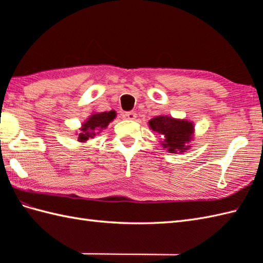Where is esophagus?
Listing matches in <instances>:
<instances>
[{"mask_svg": "<svg viewBox=\"0 0 263 263\" xmlns=\"http://www.w3.org/2000/svg\"><path fill=\"white\" fill-rule=\"evenodd\" d=\"M122 117L125 120H135L137 117V114L135 111H125V113L122 115Z\"/></svg>", "mask_w": 263, "mask_h": 263, "instance_id": "1", "label": "esophagus"}]
</instances>
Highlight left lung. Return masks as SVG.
I'll return each mask as SVG.
<instances>
[{
  "label": "left lung",
  "instance_id": "8db88e82",
  "mask_svg": "<svg viewBox=\"0 0 263 263\" xmlns=\"http://www.w3.org/2000/svg\"><path fill=\"white\" fill-rule=\"evenodd\" d=\"M149 126L155 132H158L164 139L161 143L170 153H184L189 146L185 143L191 141L193 136L192 122L184 120H175L168 116H157L149 121Z\"/></svg>",
  "mask_w": 263,
  "mask_h": 263
}]
</instances>
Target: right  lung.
Returning a JSON list of instances; mask_svg holds the SVG:
<instances>
[{"instance_id":"1","label":"right lung","mask_w":263,"mask_h":263,"mask_svg":"<svg viewBox=\"0 0 263 263\" xmlns=\"http://www.w3.org/2000/svg\"><path fill=\"white\" fill-rule=\"evenodd\" d=\"M115 111H103V113H96L89 117L88 121L82 124L81 133L79 135V141L85 142L89 138H93L95 133L98 130H103L106 126L108 125L110 121L114 120L115 117Z\"/></svg>"}]
</instances>
